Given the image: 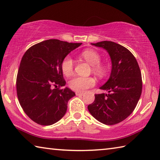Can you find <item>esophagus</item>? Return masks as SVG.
<instances>
[{
	"label": "esophagus",
	"mask_w": 160,
	"mask_h": 160,
	"mask_svg": "<svg viewBox=\"0 0 160 160\" xmlns=\"http://www.w3.org/2000/svg\"><path fill=\"white\" fill-rule=\"evenodd\" d=\"M75 94H76V96H82L84 94V93L76 92H75Z\"/></svg>",
	"instance_id": "esophagus-1"
}]
</instances>
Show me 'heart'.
<instances>
[{"instance_id": "1", "label": "heart", "mask_w": 160, "mask_h": 160, "mask_svg": "<svg viewBox=\"0 0 160 160\" xmlns=\"http://www.w3.org/2000/svg\"><path fill=\"white\" fill-rule=\"evenodd\" d=\"M81 56L92 66L94 73L99 77H103L106 73V67L101 64V57L100 54L94 50H85L81 53ZM61 68L66 76H71L73 73L74 62L71 56H66L61 63ZM96 81L92 77L75 76L69 82L70 88L76 92H84L94 87Z\"/></svg>"}]
</instances>
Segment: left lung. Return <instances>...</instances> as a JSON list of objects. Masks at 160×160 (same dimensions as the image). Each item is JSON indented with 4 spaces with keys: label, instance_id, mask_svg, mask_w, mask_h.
<instances>
[{
    "label": "left lung",
    "instance_id": "8db88e82",
    "mask_svg": "<svg viewBox=\"0 0 160 160\" xmlns=\"http://www.w3.org/2000/svg\"><path fill=\"white\" fill-rule=\"evenodd\" d=\"M92 45L108 52L112 71L108 80L100 88L108 94H95L94 101L88 108L98 121L113 125L125 120L137 105L142 92L141 70L135 57L122 45L112 41Z\"/></svg>",
    "mask_w": 160,
    "mask_h": 160
}]
</instances>
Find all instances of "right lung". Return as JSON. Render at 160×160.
<instances>
[{"instance_id":"right-lung-1","label":"right lung","mask_w":160,"mask_h":160,"mask_svg":"<svg viewBox=\"0 0 160 160\" xmlns=\"http://www.w3.org/2000/svg\"><path fill=\"white\" fill-rule=\"evenodd\" d=\"M81 44L50 39L31 46L22 57L16 81L17 97L24 112L36 123L51 125L65 115L68 101L75 94L62 88L66 81L61 63Z\"/></svg>"}]
</instances>
